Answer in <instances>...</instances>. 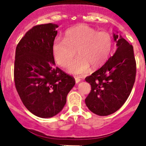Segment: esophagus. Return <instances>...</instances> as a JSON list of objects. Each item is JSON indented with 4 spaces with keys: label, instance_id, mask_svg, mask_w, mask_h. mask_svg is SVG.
I'll use <instances>...</instances> for the list:
<instances>
[{
    "label": "esophagus",
    "instance_id": "obj_1",
    "mask_svg": "<svg viewBox=\"0 0 146 146\" xmlns=\"http://www.w3.org/2000/svg\"><path fill=\"white\" fill-rule=\"evenodd\" d=\"M75 80H76V83H78L80 81V78H78V77H75Z\"/></svg>",
    "mask_w": 146,
    "mask_h": 146
}]
</instances>
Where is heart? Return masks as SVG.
Instances as JSON below:
<instances>
[{"instance_id":"b5f03b06","label":"heart","mask_w":146,"mask_h":146,"mask_svg":"<svg viewBox=\"0 0 146 146\" xmlns=\"http://www.w3.org/2000/svg\"><path fill=\"white\" fill-rule=\"evenodd\" d=\"M113 38L110 33L98 32L88 25L80 24L65 33L64 39L56 38L53 43V57L59 66L66 67L77 52L78 56L69 65L68 71L83 75L90 66L97 68L103 66L112 53Z\"/></svg>"}]
</instances>
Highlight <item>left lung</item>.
Segmentation results:
<instances>
[{
	"mask_svg": "<svg viewBox=\"0 0 146 146\" xmlns=\"http://www.w3.org/2000/svg\"><path fill=\"white\" fill-rule=\"evenodd\" d=\"M113 34L117 46L115 53L100 69L86 78L91 86L86 105L91 112L100 116L113 113L125 103L135 80L133 46L121 35Z\"/></svg>",
	"mask_w": 146,
	"mask_h": 146,
	"instance_id": "1",
	"label": "left lung"
}]
</instances>
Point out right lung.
Masks as SVG:
<instances>
[{
    "instance_id": "right-lung-1",
    "label": "right lung",
    "mask_w": 146,
    "mask_h": 146,
    "mask_svg": "<svg viewBox=\"0 0 146 146\" xmlns=\"http://www.w3.org/2000/svg\"><path fill=\"white\" fill-rule=\"evenodd\" d=\"M58 25L42 24L30 29L17 45L14 80L27 109L43 118L62 111L74 86V78L55 67L52 46Z\"/></svg>"
}]
</instances>
